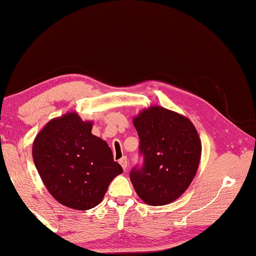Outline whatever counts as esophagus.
Listing matches in <instances>:
<instances>
[{"instance_id":"obj_1","label":"esophagus","mask_w":256,"mask_h":256,"mask_svg":"<svg viewBox=\"0 0 256 256\" xmlns=\"http://www.w3.org/2000/svg\"><path fill=\"white\" fill-rule=\"evenodd\" d=\"M119 162H120V165L122 166V168L124 170H127V168H128V162H127V157H122L120 160H119Z\"/></svg>"}]
</instances>
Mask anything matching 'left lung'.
<instances>
[{
    "instance_id": "8db88e82",
    "label": "left lung",
    "mask_w": 256,
    "mask_h": 256,
    "mask_svg": "<svg viewBox=\"0 0 256 256\" xmlns=\"http://www.w3.org/2000/svg\"><path fill=\"white\" fill-rule=\"evenodd\" d=\"M144 156L142 168L130 180L149 206H165L190 187L201 160L202 144L192 122L162 106H150L132 118Z\"/></svg>"
}]
</instances>
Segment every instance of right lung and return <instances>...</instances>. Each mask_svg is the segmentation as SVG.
Masks as SVG:
<instances>
[{
    "label": "right lung",
    "instance_id": "add662e5",
    "mask_svg": "<svg viewBox=\"0 0 256 256\" xmlns=\"http://www.w3.org/2000/svg\"><path fill=\"white\" fill-rule=\"evenodd\" d=\"M92 126L69 112L48 121L33 142V162L44 184L70 209L94 208L110 181L124 172L106 140L92 135Z\"/></svg>",
    "mask_w": 256,
    "mask_h": 256
}]
</instances>
